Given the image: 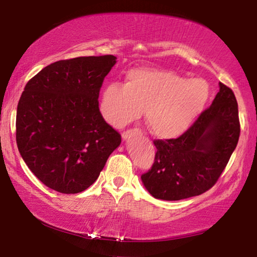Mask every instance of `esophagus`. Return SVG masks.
Segmentation results:
<instances>
[{"label": "esophagus", "mask_w": 257, "mask_h": 257, "mask_svg": "<svg viewBox=\"0 0 257 257\" xmlns=\"http://www.w3.org/2000/svg\"><path fill=\"white\" fill-rule=\"evenodd\" d=\"M135 131H136V130H127V131H124V132H122V135H121L122 139H124V140L128 139L130 137L133 136V133H135Z\"/></svg>", "instance_id": "1"}]
</instances>
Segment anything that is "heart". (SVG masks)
<instances>
[{
    "mask_svg": "<svg viewBox=\"0 0 257 257\" xmlns=\"http://www.w3.org/2000/svg\"><path fill=\"white\" fill-rule=\"evenodd\" d=\"M205 80L185 79L173 71L133 69L125 85L112 83L103 90L99 110L108 124L121 127L142 114L157 138L173 139L189 128L208 99Z\"/></svg>",
    "mask_w": 257,
    "mask_h": 257,
    "instance_id": "heart-1",
    "label": "heart"
}]
</instances>
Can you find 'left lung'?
Here are the masks:
<instances>
[{
    "label": "left lung",
    "mask_w": 257,
    "mask_h": 257,
    "mask_svg": "<svg viewBox=\"0 0 257 257\" xmlns=\"http://www.w3.org/2000/svg\"><path fill=\"white\" fill-rule=\"evenodd\" d=\"M220 91L191 127L177 139L154 140V163L142 175L156 199L177 201L202 194L216 184L240 137L237 101L233 90Z\"/></svg>",
    "instance_id": "obj_1"
}]
</instances>
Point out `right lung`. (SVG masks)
<instances>
[{
	"label": "right lung",
	"instance_id": "obj_1",
	"mask_svg": "<svg viewBox=\"0 0 257 257\" xmlns=\"http://www.w3.org/2000/svg\"><path fill=\"white\" fill-rule=\"evenodd\" d=\"M115 59L105 55L55 62L24 87L17 105V147L29 170L54 191H85L120 145L121 136L104 120L98 101Z\"/></svg>",
	"mask_w": 257,
	"mask_h": 257
}]
</instances>
